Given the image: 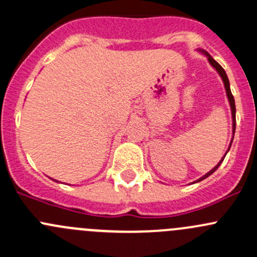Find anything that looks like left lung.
<instances>
[{"label": "left lung", "instance_id": "1", "mask_svg": "<svg viewBox=\"0 0 257 257\" xmlns=\"http://www.w3.org/2000/svg\"><path fill=\"white\" fill-rule=\"evenodd\" d=\"M198 51L200 52V53H203L204 56H205L206 58H208L209 63L211 64V67H212V68H214L215 71H216L217 73H219V76L221 77L222 82H224V87H225V90H226L227 99H229V104H230V108H231V116H232V138H231V142H230V145H229V148H227L226 153H225V155H226V154H227V152H229V150H230V148H231L232 139H234V134H235V128H236V108H235V99H234V97H232V94H231V90H230V82H229V78H227V76H226V72L224 71V68H222V67L220 66V64L217 63V62L215 61V59L212 58L211 56H210V54L208 53V52H206V51H203V49H200V48H199ZM225 155H224V157L221 158V160H220V162L217 163V164L215 165V167L212 168L211 170H210L209 173H206L205 175H203V177H201L200 179H198V180H196V181H193V183H199V181L204 180V179H206V178H208V177H210V175H211L212 173H214V172H216V169H217V168L220 167V164H221V163H222V160L225 159ZM193 183H191V184H193Z\"/></svg>", "mask_w": 257, "mask_h": 257}]
</instances>
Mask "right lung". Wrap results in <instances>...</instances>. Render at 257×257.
Returning a JSON list of instances; mask_svg holds the SVG:
<instances>
[{
    "label": "right lung",
    "mask_w": 257,
    "mask_h": 257,
    "mask_svg": "<svg viewBox=\"0 0 257 257\" xmlns=\"http://www.w3.org/2000/svg\"><path fill=\"white\" fill-rule=\"evenodd\" d=\"M53 180H54V179H53ZM54 181H57V180H54ZM57 183H58V181H57Z\"/></svg>",
    "instance_id": "obj_1"
}]
</instances>
